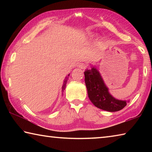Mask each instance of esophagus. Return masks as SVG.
I'll return each mask as SVG.
<instances>
[{
    "label": "esophagus",
    "instance_id": "esophagus-1",
    "mask_svg": "<svg viewBox=\"0 0 152 152\" xmlns=\"http://www.w3.org/2000/svg\"><path fill=\"white\" fill-rule=\"evenodd\" d=\"M87 66H88V65H87V64L85 63H80L78 65L79 68L81 69H85Z\"/></svg>",
    "mask_w": 152,
    "mask_h": 152
}]
</instances>
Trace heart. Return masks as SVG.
<instances>
[{"label":"heart","mask_w":152,"mask_h":152,"mask_svg":"<svg viewBox=\"0 0 152 152\" xmlns=\"http://www.w3.org/2000/svg\"><path fill=\"white\" fill-rule=\"evenodd\" d=\"M93 37V35H92V34H91V35H89V37Z\"/></svg>","instance_id":"b5f03b06"}]
</instances>
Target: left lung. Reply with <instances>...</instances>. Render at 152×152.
Returning a JSON list of instances; mask_svg holds the SVG:
<instances>
[{
	"label": "left lung",
	"mask_w": 152,
	"mask_h": 152,
	"mask_svg": "<svg viewBox=\"0 0 152 152\" xmlns=\"http://www.w3.org/2000/svg\"><path fill=\"white\" fill-rule=\"evenodd\" d=\"M84 76L89 99L95 107L107 111L115 112L127 105V101H119L110 94L99 72L94 67L86 70Z\"/></svg>",
	"instance_id": "left-lung-1"
}]
</instances>
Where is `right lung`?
<instances>
[{
  "label": "right lung",
  "instance_id": "obj_1",
  "mask_svg": "<svg viewBox=\"0 0 152 152\" xmlns=\"http://www.w3.org/2000/svg\"><path fill=\"white\" fill-rule=\"evenodd\" d=\"M70 76V74H68V75L66 77L65 80H64V84H63V86H62V91H64V90H65V88H66V85L67 81H68V76Z\"/></svg>",
  "mask_w": 152,
  "mask_h": 152
}]
</instances>
